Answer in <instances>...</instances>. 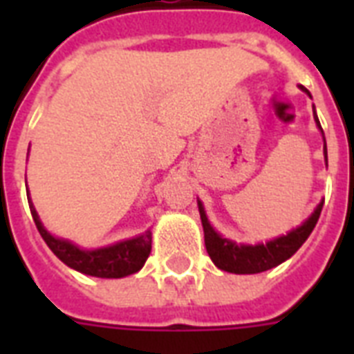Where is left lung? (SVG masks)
Wrapping results in <instances>:
<instances>
[{"label": "left lung", "mask_w": 354, "mask_h": 354, "mask_svg": "<svg viewBox=\"0 0 354 354\" xmlns=\"http://www.w3.org/2000/svg\"><path fill=\"white\" fill-rule=\"evenodd\" d=\"M303 91H307V88H303ZM310 95V93H308ZM316 118V115H314ZM318 127V118H316ZM325 161H327V145H325ZM200 207V218H202V226H204V241L205 250L209 253L211 261L224 272H232V274H259V272H266V270L274 268L288 257H292L294 253L301 248V244L308 239V235L313 233L314 226L319 218L324 202L316 207L310 218H308L303 226L292 230L290 233L274 239V241L266 242V244H257V246H244V244H235V242L222 239L218 233L211 227L207 222V216L204 213V207L198 202Z\"/></svg>", "instance_id": "obj_1"}]
</instances>
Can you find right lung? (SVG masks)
Instances as JSON below:
<instances>
[{"instance_id": "add662e5", "label": "right lung", "mask_w": 354, "mask_h": 354, "mask_svg": "<svg viewBox=\"0 0 354 354\" xmlns=\"http://www.w3.org/2000/svg\"><path fill=\"white\" fill-rule=\"evenodd\" d=\"M30 215L35 218V224L40 232L41 239L51 248V252L57 255L64 264L69 268L77 270L80 274L93 275V277H124V275L136 274L138 270L143 268L145 261L149 259L150 248H152V233L145 232L143 235L122 241L113 246L101 248V250H80L71 242L55 239L51 233L41 226L35 205L30 204Z\"/></svg>"}]
</instances>
